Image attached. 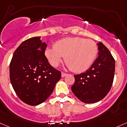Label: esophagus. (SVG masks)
<instances>
[{"mask_svg":"<svg viewBox=\"0 0 127 127\" xmlns=\"http://www.w3.org/2000/svg\"><path fill=\"white\" fill-rule=\"evenodd\" d=\"M66 74H65V73H64V72H61V77H64L66 75Z\"/></svg>","mask_w":127,"mask_h":127,"instance_id":"esophagus-1","label":"esophagus"}]
</instances>
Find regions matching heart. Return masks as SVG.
I'll return each mask as SVG.
<instances>
[{
    "label": "heart",
    "instance_id": "1",
    "mask_svg": "<svg viewBox=\"0 0 127 127\" xmlns=\"http://www.w3.org/2000/svg\"><path fill=\"white\" fill-rule=\"evenodd\" d=\"M97 54V47L90 39L68 37L55 42L53 47L47 48L45 55L53 67H57L65 57V62L75 72L86 71L91 66Z\"/></svg>",
    "mask_w": 127,
    "mask_h": 127
}]
</instances>
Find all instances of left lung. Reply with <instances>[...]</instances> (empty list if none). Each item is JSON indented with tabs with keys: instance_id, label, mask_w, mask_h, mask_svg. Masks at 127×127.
Wrapping results in <instances>:
<instances>
[{
	"instance_id": "obj_1",
	"label": "left lung",
	"mask_w": 127,
	"mask_h": 127,
	"mask_svg": "<svg viewBox=\"0 0 127 127\" xmlns=\"http://www.w3.org/2000/svg\"><path fill=\"white\" fill-rule=\"evenodd\" d=\"M98 57L85 72L75 75L72 91L80 100L94 103L101 100L110 91L115 71V61L108 49L99 42Z\"/></svg>"
}]
</instances>
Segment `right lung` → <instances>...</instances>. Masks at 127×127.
<instances>
[{
  "label": "right lung",
  "instance_id": "obj_1",
  "mask_svg": "<svg viewBox=\"0 0 127 127\" xmlns=\"http://www.w3.org/2000/svg\"><path fill=\"white\" fill-rule=\"evenodd\" d=\"M47 44L41 36L24 41L13 54L10 64L11 83L19 98L35 106L52 93L61 72L48 62L44 55Z\"/></svg>",
  "mask_w": 127,
  "mask_h": 127
}]
</instances>
